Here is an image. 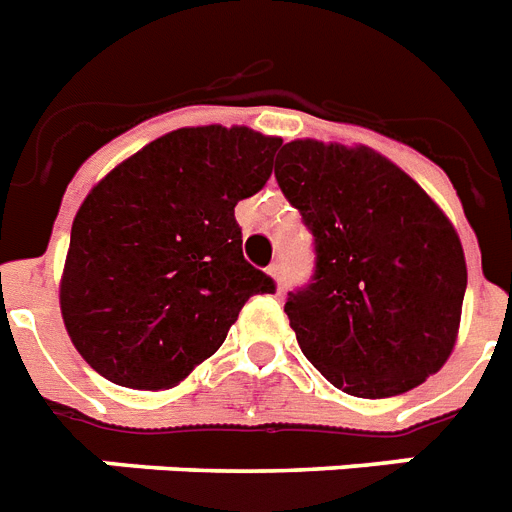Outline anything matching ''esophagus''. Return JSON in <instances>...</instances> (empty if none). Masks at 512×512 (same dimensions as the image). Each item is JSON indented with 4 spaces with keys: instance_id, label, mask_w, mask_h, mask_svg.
<instances>
[{
    "instance_id": "34e87169",
    "label": "esophagus",
    "mask_w": 512,
    "mask_h": 512,
    "mask_svg": "<svg viewBox=\"0 0 512 512\" xmlns=\"http://www.w3.org/2000/svg\"><path fill=\"white\" fill-rule=\"evenodd\" d=\"M268 273L270 276H273V281H276V289L278 292H284L286 289V276H284V265L281 263H273L268 268Z\"/></svg>"
}]
</instances>
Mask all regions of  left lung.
I'll use <instances>...</instances> for the list:
<instances>
[{
  "label": "left lung",
  "mask_w": 512,
  "mask_h": 512,
  "mask_svg": "<svg viewBox=\"0 0 512 512\" xmlns=\"http://www.w3.org/2000/svg\"><path fill=\"white\" fill-rule=\"evenodd\" d=\"M276 181L315 239L313 278L284 305L299 350L365 400L423 384L455 347L468 284L450 218L368 147L289 141Z\"/></svg>",
  "instance_id": "1"
}]
</instances>
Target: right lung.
Wrapping results in <instances>:
<instances>
[{"instance_id":"add662e5","label":"right lung","mask_w":512,"mask_h":512,"mask_svg":"<svg viewBox=\"0 0 512 512\" xmlns=\"http://www.w3.org/2000/svg\"><path fill=\"white\" fill-rule=\"evenodd\" d=\"M278 136L178 128L110 170L73 220L60 281L70 342L107 381L170 389L226 342L273 278L242 255L239 199L273 173Z\"/></svg>"}]
</instances>
